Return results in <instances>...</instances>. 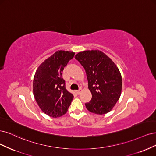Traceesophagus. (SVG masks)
I'll use <instances>...</instances> for the list:
<instances>
[{
  "instance_id": "1",
  "label": "esophagus",
  "mask_w": 156,
  "mask_h": 156,
  "mask_svg": "<svg viewBox=\"0 0 156 156\" xmlns=\"http://www.w3.org/2000/svg\"><path fill=\"white\" fill-rule=\"evenodd\" d=\"M82 91V89H79L78 90V91H76V93H77L78 94H80V93H81Z\"/></svg>"
}]
</instances>
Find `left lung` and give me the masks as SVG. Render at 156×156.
<instances>
[{"label":"left lung","mask_w":156,"mask_h":156,"mask_svg":"<svg viewBox=\"0 0 156 156\" xmlns=\"http://www.w3.org/2000/svg\"><path fill=\"white\" fill-rule=\"evenodd\" d=\"M75 59L83 67L92 98L85 103L90 112L104 115L109 112L120 98L122 77L117 65L100 51L80 52Z\"/></svg>","instance_id":"left-lung-1"}]
</instances>
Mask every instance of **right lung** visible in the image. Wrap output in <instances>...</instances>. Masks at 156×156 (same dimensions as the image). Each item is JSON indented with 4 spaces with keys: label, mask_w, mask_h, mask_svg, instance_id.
<instances>
[{
    "label": "right lung",
    "mask_w": 156,
    "mask_h": 156,
    "mask_svg": "<svg viewBox=\"0 0 156 156\" xmlns=\"http://www.w3.org/2000/svg\"><path fill=\"white\" fill-rule=\"evenodd\" d=\"M74 52L58 51L43 62L37 69L33 82L35 99L42 111L56 118L66 113L73 94L65 88L62 72Z\"/></svg>",
    "instance_id": "right-lung-1"
}]
</instances>
